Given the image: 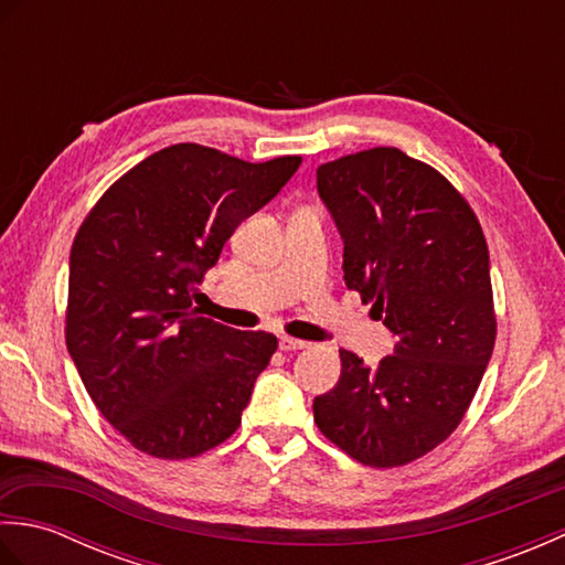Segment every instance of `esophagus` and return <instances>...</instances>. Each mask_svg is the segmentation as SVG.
Masks as SVG:
<instances>
[{
    "mask_svg": "<svg viewBox=\"0 0 565 565\" xmlns=\"http://www.w3.org/2000/svg\"><path fill=\"white\" fill-rule=\"evenodd\" d=\"M308 347V342H303V340H294V338H279V350H284V352H298V350H306Z\"/></svg>",
    "mask_w": 565,
    "mask_h": 565,
    "instance_id": "34e87169",
    "label": "esophagus"
}]
</instances>
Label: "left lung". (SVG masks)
<instances>
[{
	"label": "left lung",
	"instance_id": "left-lung-1",
	"mask_svg": "<svg viewBox=\"0 0 565 565\" xmlns=\"http://www.w3.org/2000/svg\"><path fill=\"white\" fill-rule=\"evenodd\" d=\"M318 194L342 237L347 289L395 347L376 369L340 350L342 374L313 401L316 423L366 466L411 463L459 427L493 354L481 223L447 179L398 148L320 164Z\"/></svg>",
	"mask_w": 565,
	"mask_h": 565
}]
</instances>
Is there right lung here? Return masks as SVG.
<instances>
[{
    "label": "right lung",
    "mask_w": 565,
    "mask_h": 565,
    "mask_svg": "<svg viewBox=\"0 0 565 565\" xmlns=\"http://www.w3.org/2000/svg\"><path fill=\"white\" fill-rule=\"evenodd\" d=\"M298 164L179 142L118 179L72 243L70 356L99 413L154 459L218 447L243 419L276 338L201 318L191 291Z\"/></svg>",
    "instance_id": "add662e5"
}]
</instances>
